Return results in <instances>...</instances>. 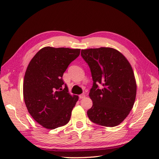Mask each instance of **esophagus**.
<instances>
[{"label":"esophagus","mask_w":159,"mask_h":159,"mask_svg":"<svg viewBox=\"0 0 159 159\" xmlns=\"http://www.w3.org/2000/svg\"><path fill=\"white\" fill-rule=\"evenodd\" d=\"M85 94H80V95H79V98H80V99H83V98H85Z\"/></svg>","instance_id":"34e87169"}]
</instances>
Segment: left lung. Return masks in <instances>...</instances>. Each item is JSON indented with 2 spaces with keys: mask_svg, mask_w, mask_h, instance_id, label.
Returning a JSON list of instances; mask_svg holds the SVG:
<instances>
[{
  "mask_svg": "<svg viewBox=\"0 0 159 159\" xmlns=\"http://www.w3.org/2000/svg\"><path fill=\"white\" fill-rule=\"evenodd\" d=\"M81 56L93 79L89 94L93 105L87 111L88 117L100 126H117L135 101L137 84L130 63L118 50L106 47L81 50Z\"/></svg>",
  "mask_w": 159,
  "mask_h": 159,
  "instance_id": "left-lung-1",
  "label": "left lung"
}]
</instances>
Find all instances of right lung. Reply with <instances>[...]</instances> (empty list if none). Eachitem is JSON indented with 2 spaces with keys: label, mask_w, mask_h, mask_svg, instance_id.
Masks as SVG:
<instances>
[{
  "label": "right lung",
  "mask_w": 159,
  "mask_h": 159,
  "mask_svg": "<svg viewBox=\"0 0 159 159\" xmlns=\"http://www.w3.org/2000/svg\"><path fill=\"white\" fill-rule=\"evenodd\" d=\"M80 51L44 47L35 54L26 68L24 100L30 115L43 127L55 129L69 122L79 96L68 93L62 77Z\"/></svg>",
  "instance_id": "obj_1"
}]
</instances>
